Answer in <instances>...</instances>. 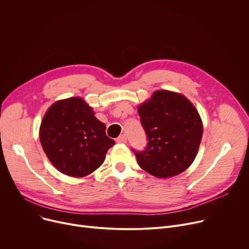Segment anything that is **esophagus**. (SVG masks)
<instances>
[{"label":"esophagus","instance_id":"1","mask_svg":"<svg viewBox=\"0 0 249 249\" xmlns=\"http://www.w3.org/2000/svg\"><path fill=\"white\" fill-rule=\"evenodd\" d=\"M116 141H117L118 143H126V142H127V136H126V134L120 135L119 137L117 138Z\"/></svg>","mask_w":249,"mask_h":249}]
</instances>
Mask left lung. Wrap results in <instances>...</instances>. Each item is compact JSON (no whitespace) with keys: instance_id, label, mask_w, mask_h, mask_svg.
<instances>
[{"instance_id":"1","label":"left lung","mask_w":249,"mask_h":249,"mask_svg":"<svg viewBox=\"0 0 249 249\" xmlns=\"http://www.w3.org/2000/svg\"><path fill=\"white\" fill-rule=\"evenodd\" d=\"M147 136L144 150H133L143 171L158 178L185 172L197 155L202 135L201 117L194 105L180 94L156 90L138 108Z\"/></svg>"}]
</instances>
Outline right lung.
<instances>
[{
	"mask_svg": "<svg viewBox=\"0 0 249 249\" xmlns=\"http://www.w3.org/2000/svg\"><path fill=\"white\" fill-rule=\"evenodd\" d=\"M82 98L55 102L47 110L39 138L48 160L58 171L74 178L93 173L106 158L115 141L106 126Z\"/></svg>",
	"mask_w": 249,
	"mask_h": 249,
	"instance_id": "1",
	"label": "right lung"
}]
</instances>
